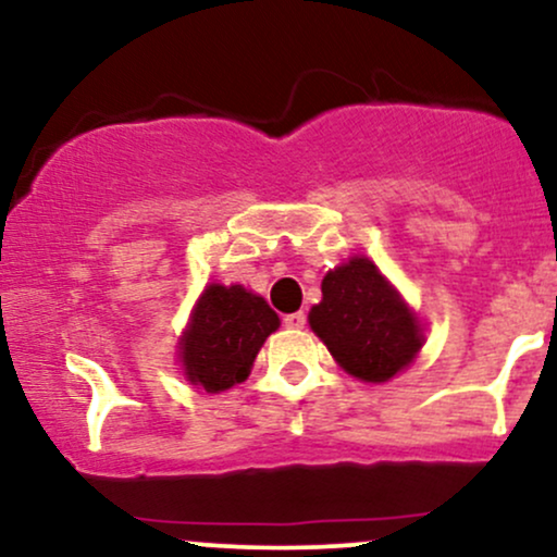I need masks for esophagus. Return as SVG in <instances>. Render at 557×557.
Returning <instances> with one entry per match:
<instances>
[{
    "mask_svg": "<svg viewBox=\"0 0 557 557\" xmlns=\"http://www.w3.org/2000/svg\"><path fill=\"white\" fill-rule=\"evenodd\" d=\"M283 322H285L287 330H300L306 324V314H304V311H296V314H287Z\"/></svg>",
    "mask_w": 557,
    "mask_h": 557,
    "instance_id": "34e87169",
    "label": "esophagus"
}]
</instances>
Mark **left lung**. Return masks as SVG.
I'll use <instances>...</instances> for the list:
<instances>
[{
  "label": "left lung",
  "mask_w": 557,
  "mask_h": 557,
  "mask_svg": "<svg viewBox=\"0 0 557 557\" xmlns=\"http://www.w3.org/2000/svg\"><path fill=\"white\" fill-rule=\"evenodd\" d=\"M309 324L345 372L363 382H387L424 343L417 317L369 259L327 272Z\"/></svg>",
  "instance_id": "8db88e82"
}]
</instances>
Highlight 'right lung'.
<instances>
[{
  "mask_svg": "<svg viewBox=\"0 0 557 557\" xmlns=\"http://www.w3.org/2000/svg\"><path fill=\"white\" fill-rule=\"evenodd\" d=\"M280 327L264 298L240 285H209L183 337V367L207 393L233 387L251 372L259 348Z\"/></svg>",
  "mask_w": 557,
  "mask_h": 557,
  "instance_id": "add662e5",
  "label": "right lung"
}]
</instances>
